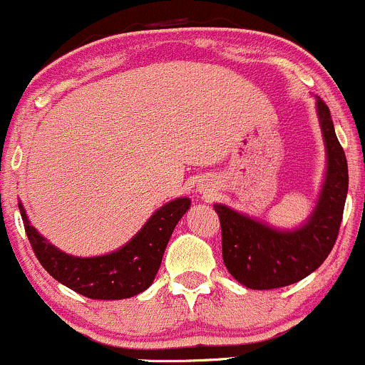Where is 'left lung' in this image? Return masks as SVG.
Wrapping results in <instances>:
<instances>
[{
	"mask_svg": "<svg viewBox=\"0 0 365 365\" xmlns=\"http://www.w3.org/2000/svg\"><path fill=\"white\" fill-rule=\"evenodd\" d=\"M316 111L324 140L326 171L316 206L302 225L292 230L274 228L225 204H215L226 269L252 290L300 282L326 261L336 242L349 192V166L331 113L317 96Z\"/></svg>",
	"mask_w": 365,
	"mask_h": 365,
	"instance_id": "8db88e82",
	"label": "left lung"
}]
</instances>
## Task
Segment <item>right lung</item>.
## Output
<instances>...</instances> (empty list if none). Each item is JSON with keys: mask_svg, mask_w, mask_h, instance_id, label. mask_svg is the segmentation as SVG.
<instances>
[{"mask_svg": "<svg viewBox=\"0 0 365 365\" xmlns=\"http://www.w3.org/2000/svg\"><path fill=\"white\" fill-rule=\"evenodd\" d=\"M19 209L36 257L56 282L87 299L121 300L139 295L153 284L171 233L190 209V199L178 197L166 202L127 244L94 257L63 252L31 225L22 202Z\"/></svg>", "mask_w": 365, "mask_h": 365, "instance_id": "1", "label": "right lung"}]
</instances>
